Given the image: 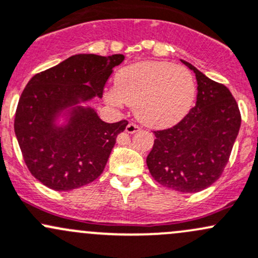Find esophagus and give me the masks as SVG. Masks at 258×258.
<instances>
[{
    "instance_id": "obj_1",
    "label": "esophagus",
    "mask_w": 258,
    "mask_h": 258,
    "mask_svg": "<svg viewBox=\"0 0 258 258\" xmlns=\"http://www.w3.org/2000/svg\"><path fill=\"white\" fill-rule=\"evenodd\" d=\"M137 131H140V127H138L136 123H128V124H127V127H126L127 134L132 135V134H136Z\"/></svg>"
}]
</instances>
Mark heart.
Wrapping results in <instances>:
<instances>
[{"label": "heart", "instance_id": "1", "mask_svg": "<svg viewBox=\"0 0 258 258\" xmlns=\"http://www.w3.org/2000/svg\"><path fill=\"white\" fill-rule=\"evenodd\" d=\"M110 105L135 107L137 118L154 128L170 127L183 120L195 97L190 73L164 61H140L116 75V85L105 90Z\"/></svg>", "mask_w": 258, "mask_h": 258}]
</instances>
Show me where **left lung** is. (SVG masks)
I'll list each match as a JSON object with an SVG mask.
<instances>
[{"mask_svg": "<svg viewBox=\"0 0 258 258\" xmlns=\"http://www.w3.org/2000/svg\"><path fill=\"white\" fill-rule=\"evenodd\" d=\"M195 73L197 104L170 128L154 131L147 167L154 180L181 193H197L215 183L229 162L241 126L236 100L222 84Z\"/></svg>", "mask_w": 258, "mask_h": 258, "instance_id": "left-lung-1", "label": "left lung"}]
</instances>
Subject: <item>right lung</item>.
I'll return each instance as SVG.
<instances>
[{
  "instance_id": "add662e5",
  "label": "right lung",
  "mask_w": 258,
  "mask_h": 258,
  "mask_svg": "<svg viewBox=\"0 0 258 258\" xmlns=\"http://www.w3.org/2000/svg\"><path fill=\"white\" fill-rule=\"evenodd\" d=\"M123 59L122 54H77L36 74L24 88L15 134L29 172L48 188L73 190L104 172L128 122L107 123L80 104L102 97L112 69ZM60 117L66 122L58 125Z\"/></svg>"
}]
</instances>
